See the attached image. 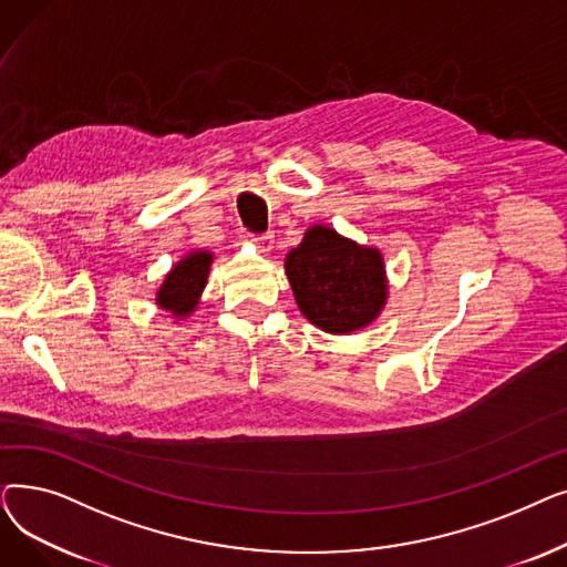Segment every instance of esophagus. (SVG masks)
Segmentation results:
<instances>
[{
  "instance_id": "34e87169",
  "label": "esophagus",
  "mask_w": 567,
  "mask_h": 567,
  "mask_svg": "<svg viewBox=\"0 0 567 567\" xmlns=\"http://www.w3.org/2000/svg\"><path fill=\"white\" fill-rule=\"evenodd\" d=\"M252 241H255L257 250H259V252H264V255H268V252L274 250V234H271V231H266V234H259V236H255Z\"/></svg>"
}]
</instances>
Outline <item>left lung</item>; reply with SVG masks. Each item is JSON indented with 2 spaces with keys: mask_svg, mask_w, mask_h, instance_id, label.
<instances>
[{
  "mask_svg": "<svg viewBox=\"0 0 567 567\" xmlns=\"http://www.w3.org/2000/svg\"><path fill=\"white\" fill-rule=\"evenodd\" d=\"M296 306L331 336L363 331L389 303V276L379 248L361 246L331 225H312L285 257Z\"/></svg>",
  "mask_w": 567,
  "mask_h": 567,
  "instance_id": "8db88e82",
  "label": "left lung"
}]
</instances>
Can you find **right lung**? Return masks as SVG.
Returning a JSON list of instances; mask_svg holds the SVG:
<instances>
[{
	"label": "right lung",
	"instance_id": "obj_1",
	"mask_svg": "<svg viewBox=\"0 0 567 567\" xmlns=\"http://www.w3.org/2000/svg\"><path fill=\"white\" fill-rule=\"evenodd\" d=\"M216 255L206 248L186 252L169 271L163 276L161 287L156 289V306L167 312L172 321H186L195 315L202 303V293L212 274V264Z\"/></svg>",
	"mask_w": 567,
	"mask_h": 567
}]
</instances>
